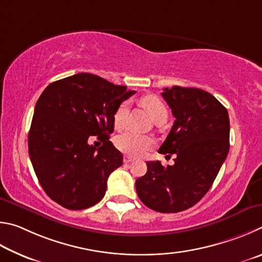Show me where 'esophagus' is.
Wrapping results in <instances>:
<instances>
[{
  "label": "esophagus",
  "mask_w": 262,
  "mask_h": 262,
  "mask_svg": "<svg viewBox=\"0 0 262 262\" xmlns=\"http://www.w3.org/2000/svg\"><path fill=\"white\" fill-rule=\"evenodd\" d=\"M134 158H131V157H127V155H125V157H124L123 158V162L124 163H130V162H132V161H134Z\"/></svg>",
  "instance_id": "esophagus-1"
}]
</instances>
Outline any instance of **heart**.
<instances>
[{
  "instance_id": "b5f03b06",
  "label": "heart",
  "mask_w": 262,
  "mask_h": 262,
  "mask_svg": "<svg viewBox=\"0 0 262 262\" xmlns=\"http://www.w3.org/2000/svg\"><path fill=\"white\" fill-rule=\"evenodd\" d=\"M141 103L148 110L154 122H158L160 118L167 117L168 112L166 105L158 96L146 95L144 98H141ZM127 110L128 105L126 102H122L118 105L114 115L115 128L119 130V128H123L124 125H125ZM115 145L124 153L139 157V155L145 154L147 150L153 147L154 139L152 137L137 134V132L134 131H125L115 138Z\"/></svg>"
}]
</instances>
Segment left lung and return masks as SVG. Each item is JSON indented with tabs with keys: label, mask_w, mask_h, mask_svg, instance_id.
<instances>
[{
	"label": "left lung",
	"mask_w": 262,
	"mask_h": 262,
	"mask_svg": "<svg viewBox=\"0 0 262 262\" xmlns=\"http://www.w3.org/2000/svg\"><path fill=\"white\" fill-rule=\"evenodd\" d=\"M175 122L159 153L175 154L164 168L148 161L147 172L136 181L139 199L160 213H178L207 193L229 152L230 122L226 107L208 92L194 87L163 89Z\"/></svg>",
	"instance_id": "8db88e82"
}]
</instances>
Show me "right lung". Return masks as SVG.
Here are the masks:
<instances>
[{
  "label": "right lung",
  "mask_w": 262,
  "mask_h": 262,
  "mask_svg": "<svg viewBox=\"0 0 262 262\" xmlns=\"http://www.w3.org/2000/svg\"><path fill=\"white\" fill-rule=\"evenodd\" d=\"M136 93L92 73H77L49 84L35 104L29 154L40 185L55 203L71 210L98 204L110 173L123 155L109 140L114 115ZM92 135L103 141L90 145Z\"/></svg>",
  "instance_id": "obj_1"
}]
</instances>
